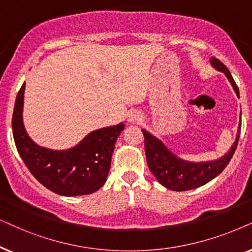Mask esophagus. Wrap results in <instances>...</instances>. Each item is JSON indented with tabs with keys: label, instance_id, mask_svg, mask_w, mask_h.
I'll return each instance as SVG.
<instances>
[{
	"label": "esophagus",
	"instance_id": "1",
	"mask_svg": "<svg viewBox=\"0 0 252 252\" xmlns=\"http://www.w3.org/2000/svg\"><path fill=\"white\" fill-rule=\"evenodd\" d=\"M143 121V116L139 113H131L128 117V122L130 124H139Z\"/></svg>",
	"mask_w": 252,
	"mask_h": 252
}]
</instances>
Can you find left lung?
<instances>
[{
	"label": "left lung",
	"instance_id": "1",
	"mask_svg": "<svg viewBox=\"0 0 252 252\" xmlns=\"http://www.w3.org/2000/svg\"><path fill=\"white\" fill-rule=\"evenodd\" d=\"M211 65L218 71L224 73L230 85L233 86L237 98H240V91L236 83L227 66L220 60L216 58L210 59ZM241 115V114H240ZM144 135V144H145L146 161L149 168L161 186L173 191H187L196 189L209 183L214 177H217L228 165L234 152H235L237 142L241 132V116L237 126L235 140L230 149L222 157L216 160L209 161H189L184 160L175 153H173L162 140L157 138L152 133L142 129Z\"/></svg>",
	"mask_w": 252,
	"mask_h": 252
}]
</instances>
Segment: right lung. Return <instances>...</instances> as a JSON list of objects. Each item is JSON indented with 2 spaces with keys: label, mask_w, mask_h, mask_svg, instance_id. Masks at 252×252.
<instances>
[{
  "label": "right lung",
  "mask_w": 252,
  "mask_h": 252,
  "mask_svg": "<svg viewBox=\"0 0 252 252\" xmlns=\"http://www.w3.org/2000/svg\"><path fill=\"white\" fill-rule=\"evenodd\" d=\"M24 92L25 82L16 98L12 133L19 156L32 175L61 196H82L99 190L107 181L112 154L124 123L93 130L70 149H47L33 142L25 129Z\"/></svg>",
  "instance_id": "right-lung-1"
}]
</instances>
